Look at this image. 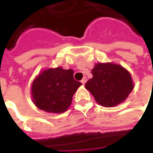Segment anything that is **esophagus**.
Returning <instances> with one entry per match:
<instances>
[{"label":"esophagus","instance_id":"1","mask_svg":"<svg viewBox=\"0 0 153 153\" xmlns=\"http://www.w3.org/2000/svg\"><path fill=\"white\" fill-rule=\"evenodd\" d=\"M86 82H87V78H86V77H84V78H83V79L82 80V81H81V82H82V84H83V85H84V84H85L86 83Z\"/></svg>","mask_w":153,"mask_h":153}]
</instances>
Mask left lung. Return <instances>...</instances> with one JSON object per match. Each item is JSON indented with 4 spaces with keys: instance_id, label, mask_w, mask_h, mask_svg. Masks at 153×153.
Here are the masks:
<instances>
[{
    "instance_id": "8db88e82",
    "label": "left lung",
    "mask_w": 153,
    "mask_h": 153,
    "mask_svg": "<svg viewBox=\"0 0 153 153\" xmlns=\"http://www.w3.org/2000/svg\"><path fill=\"white\" fill-rule=\"evenodd\" d=\"M93 77L85 83L98 104L113 107L126 100L134 89L130 73L114 63H97L92 70Z\"/></svg>"
}]
</instances>
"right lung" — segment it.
I'll return each instance as SVG.
<instances>
[{
    "instance_id": "obj_1",
    "label": "right lung",
    "mask_w": 153,
    "mask_h": 153,
    "mask_svg": "<svg viewBox=\"0 0 153 153\" xmlns=\"http://www.w3.org/2000/svg\"><path fill=\"white\" fill-rule=\"evenodd\" d=\"M73 70L61 66L42 71L31 85V97L36 107L50 113L66 111L74 94L82 83L74 79Z\"/></svg>"
}]
</instances>
